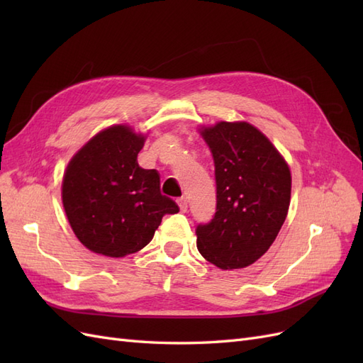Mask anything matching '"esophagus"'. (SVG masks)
<instances>
[{
    "label": "esophagus",
    "mask_w": 363,
    "mask_h": 363,
    "mask_svg": "<svg viewBox=\"0 0 363 363\" xmlns=\"http://www.w3.org/2000/svg\"><path fill=\"white\" fill-rule=\"evenodd\" d=\"M177 203H179V207H180L182 212L188 211V201H186V199H179Z\"/></svg>",
    "instance_id": "34e87169"
}]
</instances>
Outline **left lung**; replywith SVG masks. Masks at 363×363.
I'll return each instance as SVG.
<instances>
[{"instance_id":"obj_1","label":"left lung","mask_w":363,"mask_h":363,"mask_svg":"<svg viewBox=\"0 0 363 363\" xmlns=\"http://www.w3.org/2000/svg\"><path fill=\"white\" fill-rule=\"evenodd\" d=\"M201 136L215 162L216 212L196 227V248L218 268H245L265 255L286 219L291 171L248 123L221 121Z\"/></svg>"}]
</instances>
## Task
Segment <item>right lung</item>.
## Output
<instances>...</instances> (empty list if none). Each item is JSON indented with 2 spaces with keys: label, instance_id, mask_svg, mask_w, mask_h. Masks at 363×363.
Segmentation results:
<instances>
[{
  "label": "right lung",
  "instance_id": "add662e5",
  "mask_svg": "<svg viewBox=\"0 0 363 363\" xmlns=\"http://www.w3.org/2000/svg\"><path fill=\"white\" fill-rule=\"evenodd\" d=\"M145 136L127 125L95 135L71 159L62 201L80 242L98 255L124 257L144 248L162 218L179 206L160 194L156 169L139 167Z\"/></svg>",
  "mask_w": 363,
  "mask_h": 363
}]
</instances>
